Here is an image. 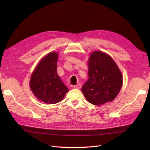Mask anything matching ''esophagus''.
<instances>
[{"mask_svg":"<svg viewBox=\"0 0 150 150\" xmlns=\"http://www.w3.org/2000/svg\"><path fill=\"white\" fill-rule=\"evenodd\" d=\"M73 88L75 89H80L81 88V84H77V85L73 86Z\"/></svg>","mask_w":150,"mask_h":150,"instance_id":"34e87169","label":"esophagus"}]
</instances>
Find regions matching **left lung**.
<instances>
[{"mask_svg": "<svg viewBox=\"0 0 150 150\" xmlns=\"http://www.w3.org/2000/svg\"><path fill=\"white\" fill-rule=\"evenodd\" d=\"M88 80L81 90L89 103L100 106L113 101L122 85V75L111 57L95 51L89 57Z\"/></svg>", "mask_w": 150, "mask_h": 150, "instance_id": "left-lung-1", "label": "left lung"}]
</instances>
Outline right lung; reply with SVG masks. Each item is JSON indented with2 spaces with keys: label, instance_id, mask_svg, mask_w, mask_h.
Listing matches in <instances>:
<instances>
[{
  "label": "right lung",
  "instance_id": "add662e5",
  "mask_svg": "<svg viewBox=\"0 0 150 150\" xmlns=\"http://www.w3.org/2000/svg\"><path fill=\"white\" fill-rule=\"evenodd\" d=\"M58 53L51 52L41 59L31 76L30 86L39 100L56 104L64 97L68 89L57 74Z\"/></svg>",
  "mask_w": 150,
  "mask_h": 150
}]
</instances>
